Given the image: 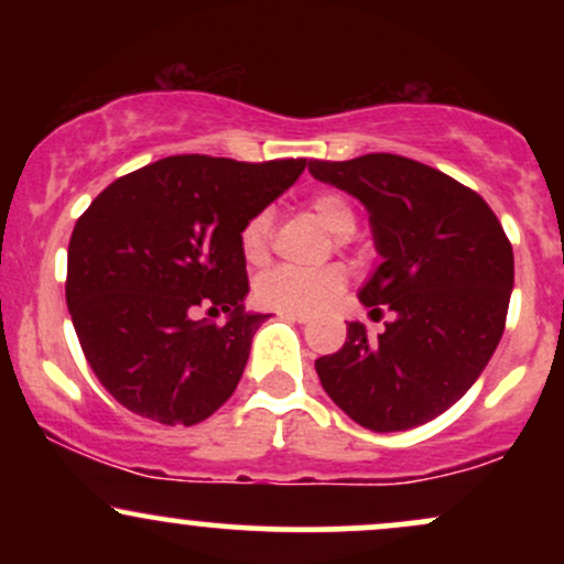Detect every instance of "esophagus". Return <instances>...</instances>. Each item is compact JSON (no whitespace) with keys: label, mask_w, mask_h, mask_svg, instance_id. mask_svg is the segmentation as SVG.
Returning <instances> with one entry per match:
<instances>
[{"label":"esophagus","mask_w":564,"mask_h":564,"mask_svg":"<svg viewBox=\"0 0 564 564\" xmlns=\"http://www.w3.org/2000/svg\"><path fill=\"white\" fill-rule=\"evenodd\" d=\"M281 318H286V321H296V323H307V321H310V315H304V313H289V310H283Z\"/></svg>","instance_id":"34e87169"}]
</instances>
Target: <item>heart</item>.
Here are the masks:
<instances>
[{
    "mask_svg": "<svg viewBox=\"0 0 564 564\" xmlns=\"http://www.w3.org/2000/svg\"><path fill=\"white\" fill-rule=\"evenodd\" d=\"M310 212L336 238H349L358 225L355 209L339 193H318L310 200ZM270 232H273L270 212H260L243 225L241 249L251 264L268 260ZM341 289H345V270L336 264H326V268L281 264L257 281V300L268 307L289 310V313H318L341 294Z\"/></svg>",
    "mask_w": 564,
    "mask_h": 564,
    "instance_id": "b5f03b06",
    "label": "heart"
}]
</instances>
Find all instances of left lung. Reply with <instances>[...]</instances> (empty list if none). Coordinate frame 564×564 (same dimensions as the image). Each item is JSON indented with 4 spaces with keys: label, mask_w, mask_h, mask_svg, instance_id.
Returning <instances> with one entry per match:
<instances>
[{
    "label": "left lung",
    "mask_w": 564,
    "mask_h": 564,
    "mask_svg": "<svg viewBox=\"0 0 564 564\" xmlns=\"http://www.w3.org/2000/svg\"><path fill=\"white\" fill-rule=\"evenodd\" d=\"M310 174L366 206L379 268L358 300L392 321L377 339L347 323V341L315 360L323 390L371 432L432 422L462 400L501 341L514 254L498 217L448 174L394 156L310 161Z\"/></svg>",
    "instance_id": "left-lung-1"
}]
</instances>
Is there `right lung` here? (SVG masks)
<instances>
[{
  "label": "right lung",
  "instance_id": "1",
  "mask_svg": "<svg viewBox=\"0 0 564 564\" xmlns=\"http://www.w3.org/2000/svg\"><path fill=\"white\" fill-rule=\"evenodd\" d=\"M304 164L170 156L89 204L68 243L66 302L84 358L121 405L193 426L230 398L270 318L246 313L241 230ZM198 306L223 308L229 321L196 322Z\"/></svg>",
  "mask_w": 564,
  "mask_h": 564
}]
</instances>
